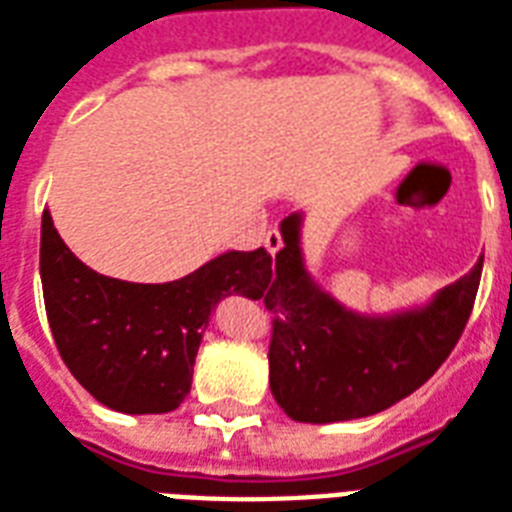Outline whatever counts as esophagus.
I'll return each mask as SVG.
<instances>
[{"label": "esophagus", "instance_id": "obj_1", "mask_svg": "<svg viewBox=\"0 0 512 512\" xmlns=\"http://www.w3.org/2000/svg\"><path fill=\"white\" fill-rule=\"evenodd\" d=\"M264 248H267L272 256L283 248V237H280L278 229H267V232H264Z\"/></svg>", "mask_w": 512, "mask_h": 512}]
</instances>
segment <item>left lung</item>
I'll return each mask as SVG.
<instances>
[{"label":"left lung","mask_w":512,"mask_h":512,"mask_svg":"<svg viewBox=\"0 0 512 512\" xmlns=\"http://www.w3.org/2000/svg\"><path fill=\"white\" fill-rule=\"evenodd\" d=\"M297 213L280 224L283 248L261 297L272 313L270 388L302 424L351 421L386 410L440 370L470 321L483 256L432 305L367 318L337 305L302 267Z\"/></svg>","instance_id":"1"}]
</instances>
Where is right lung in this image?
<instances>
[{
  "mask_svg": "<svg viewBox=\"0 0 512 512\" xmlns=\"http://www.w3.org/2000/svg\"><path fill=\"white\" fill-rule=\"evenodd\" d=\"M40 278L67 370L110 410L145 416L169 413L186 399L213 307L232 291L261 297L272 256L264 248L232 251L172 283H129L86 267L45 210Z\"/></svg>",
  "mask_w": 512,
  "mask_h": 512,
  "instance_id": "obj_1",
  "label": "right lung"
}]
</instances>
